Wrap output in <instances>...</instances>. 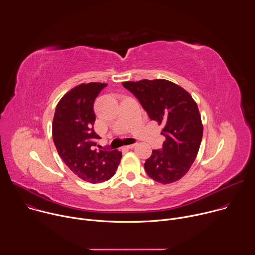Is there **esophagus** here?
<instances>
[{
	"mask_svg": "<svg viewBox=\"0 0 255 255\" xmlns=\"http://www.w3.org/2000/svg\"><path fill=\"white\" fill-rule=\"evenodd\" d=\"M135 145H136L135 143H134V144H129V145H126L125 148H127V149H132V148H134Z\"/></svg>",
	"mask_w": 255,
	"mask_h": 255,
	"instance_id": "esophagus-1",
	"label": "esophagus"
}]
</instances>
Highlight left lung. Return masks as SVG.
<instances>
[{
  "label": "left lung",
  "instance_id": "obj_1",
  "mask_svg": "<svg viewBox=\"0 0 255 255\" xmlns=\"http://www.w3.org/2000/svg\"><path fill=\"white\" fill-rule=\"evenodd\" d=\"M149 118L163 125L161 150H152L144 163L147 174L160 184L180 179L191 168L200 149L203 124L197 103L178 85L167 80L124 82Z\"/></svg>",
  "mask_w": 255,
  "mask_h": 255
}]
</instances>
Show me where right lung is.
Masks as SVG:
<instances>
[{"label": "right lung", "mask_w": 255, "mask_h": 255, "mask_svg": "<svg viewBox=\"0 0 255 255\" xmlns=\"http://www.w3.org/2000/svg\"><path fill=\"white\" fill-rule=\"evenodd\" d=\"M105 87L104 83H89L68 91L58 102L52 122L59 156L72 172L91 184L110 179L122 157L118 150L94 149L100 139L94 131V102Z\"/></svg>", "instance_id": "right-lung-1"}]
</instances>
